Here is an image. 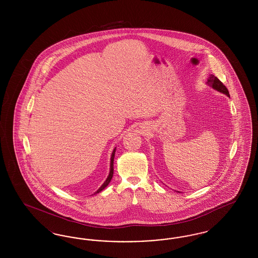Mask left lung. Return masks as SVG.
Segmentation results:
<instances>
[{"label": "left lung", "mask_w": 258, "mask_h": 258, "mask_svg": "<svg viewBox=\"0 0 258 258\" xmlns=\"http://www.w3.org/2000/svg\"><path fill=\"white\" fill-rule=\"evenodd\" d=\"M206 83H207V85H209V86L212 87L214 90H216V91H218L220 93L226 95L227 97H229V92H228L227 88L224 86L222 84V82H221L214 74H210L208 80H207ZM177 192H179V191H177Z\"/></svg>", "instance_id": "1"}]
</instances>
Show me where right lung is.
<instances>
[{"mask_svg":"<svg viewBox=\"0 0 258 258\" xmlns=\"http://www.w3.org/2000/svg\"><path fill=\"white\" fill-rule=\"evenodd\" d=\"M115 152H116V147L114 148V150H113V152H112V154H111V159H110V170H109V174H108V176H107V178H106V180L104 181V183L100 185V187L98 188L97 191H95V194L94 195H97L98 192H100L101 190H103L109 183H110L111 179H112V177H113V173H114V167H113V164H114V157H115ZM93 196V195H92Z\"/></svg>","mask_w":258,"mask_h":258,"instance_id":"add662e5","label":"right lung"}]
</instances>
